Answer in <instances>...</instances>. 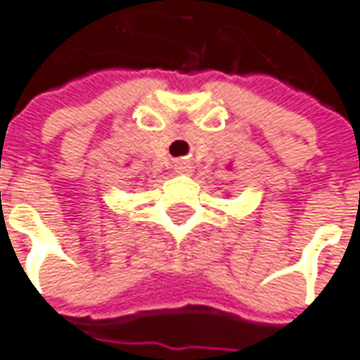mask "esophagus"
<instances>
[{
  "label": "esophagus",
  "instance_id": "34e87169",
  "mask_svg": "<svg viewBox=\"0 0 360 360\" xmlns=\"http://www.w3.org/2000/svg\"><path fill=\"white\" fill-rule=\"evenodd\" d=\"M194 170V162L190 158H179L174 162V172H181V174H190Z\"/></svg>",
  "mask_w": 360,
  "mask_h": 360
}]
</instances>
